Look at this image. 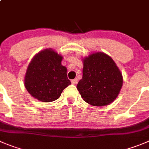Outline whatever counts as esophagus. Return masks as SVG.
<instances>
[{"label":"esophagus","mask_w":149,"mask_h":149,"mask_svg":"<svg viewBox=\"0 0 149 149\" xmlns=\"http://www.w3.org/2000/svg\"><path fill=\"white\" fill-rule=\"evenodd\" d=\"M71 83L73 84H76L78 83V79H73V80H71Z\"/></svg>","instance_id":"obj_1"}]
</instances>
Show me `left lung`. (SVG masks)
Listing matches in <instances>:
<instances>
[{
  "instance_id": "1",
  "label": "left lung",
  "mask_w": 149,
  "mask_h": 149,
  "mask_svg": "<svg viewBox=\"0 0 149 149\" xmlns=\"http://www.w3.org/2000/svg\"><path fill=\"white\" fill-rule=\"evenodd\" d=\"M83 76L77 89L84 101L102 107L112 103L123 85V77L113 59L107 54L95 53L83 61Z\"/></svg>"
}]
</instances>
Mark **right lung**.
<instances>
[{"instance_id": "1", "label": "right lung", "mask_w": 149, "mask_h": 149, "mask_svg": "<svg viewBox=\"0 0 149 149\" xmlns=\"http://www.w3.org/2000/svg\"><path fill=\"white\" fill-rule=\"evenodd\" d=\"M62 56L52 49L36 54L29 63L25 76V87L31 96L42 102H51L60 97L70 84L67 68L61 65Z\"/></svg>"}]
</instances>
